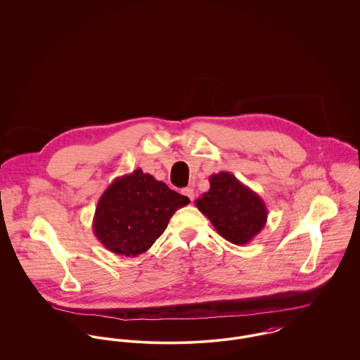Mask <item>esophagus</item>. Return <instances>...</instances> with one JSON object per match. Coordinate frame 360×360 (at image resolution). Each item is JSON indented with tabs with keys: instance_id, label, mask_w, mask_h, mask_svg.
Wrapping results in <instances>:
<instances>
[{
	"instance_id": "1",
	"label": "esophagus",
	"mask_w": 360,
	"mask_h": 360,
	"mask_svg": "<svg viewBox=\"0 0 360 360\" xmlns=\"http://www.w3.org/2000/svg\"><path fill=\"white\" fill-rule=\"evenodd\" d=\"M182 195H185L186 198H189L191 201H193V199H195V192H193L192 188H185V189H182Z\"/></svg>"
}]
</instances>
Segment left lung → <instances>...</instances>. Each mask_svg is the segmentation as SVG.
Here are the masks:
<instances>
[{
  "instance_id": "left-lung-1",
  "label": "left lung",
  "mask_w": 360,
  "mask_h": 360,
  "mask_svg": "<svg viewBox=\"0 0 360 360\" xmlns=\"http://www.w3.org/2000/svg\"><path fill=\"white\" fill-rule=\"evenodd\" d=\"M208 181L210 191L195 201L196 207L224 239L248 244L266 225V204L231 172L212 174Z\"/></svg>"
}]
</instances>
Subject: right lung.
<instances>
[{"label":"right lung","mask_w":360,"mask_h":360,"mask_svg":"<svg viewBox=\"0 0 360 360\" xmlns=\"http://www.w3.org/2000/svg\"><path fill=\"white\" fill-rule=\"evenodd\" d=\"M189 202L186 196L136 168L116 178L103 192L92 229L106 250L138 257L160 238L174 212Z\"/></svg>","instance_id":"1"}]
</instances>
